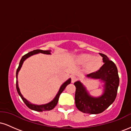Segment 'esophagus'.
Masks as SVG:
<instances>
[{"mask_svg": "<svg viewBox=\"0 0 131 131\" xmlns=\"http://www.w3.org/2000/svg\"><path fill=\"white\" fill-rule=\"evenodd\" d=\"M76 80V77L75 76H71V82H74Z\"/></svg>", "mask_w": 131, "mask_h": 131, "instance_id": "esophagus-1", "label": "esophagus"}]
</instances>
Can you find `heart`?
Here are the masks:
<instances>
[{"instance_id": "obj_1", "label": "heart", "mask_w": 131, "mask_h": 131, "mask_svg": "<svg viewBox=\"0 0 131 131\" xmlns=\"http://www.w3.org/2000/svg\"><path fill=\"white\" fill-rule=\"evenodd\" d=\"M75 62L78 64H84L85 71L89 73L97 72L103 65V60L101 57L85 53L79 54L75 57Z\"/></svg>"}]
</instances>
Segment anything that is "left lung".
Segmentation results:
<instances>
[{
    "label": "left lung",
    "mask_w": 131,
    "mask_h": 131,
    "mask_svg": "<svg viewBox=\"0 0 131 131\" xmlns=\"http://www.w3.org/2000/svg\"><path fill=\"white\" fill-rule=\"evenodd\" d=\"M103 58L104 64L99 71L88 74L85 77L97 79L103 83V93L99 97L91 95L85 86L80 81L75 82L76 87L75 103L81 112L89 114H99L103 112L113 103L116 97L119 84L118 69L106 55L99 53Z\"/></svg>",
    "instance_id": "left-lung-1"
}]
</instances>
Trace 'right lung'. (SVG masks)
I'll return each instance as SVG.
<instances>
[{
    "instance_id": "right-lung-1",
    "label": "right lung",
    "mask_w": 131,
    "mask_h": 131,
    "mask_svg": "<svg viewBox=\"0 0 131 131\" xmlns=\"http://www.w3.org/2000/svg\"><path fill=\"white\" fill-rule=\"evenodd\" d=\"M43 53L46 54V55H51V50H34L31 52H29L26 55H25L24 56L22 57L20 61H19L18 68L17 70H16V90H17L18 93L19 95L20 96L21 98L23 100V101L24 102V103L26 105V106L30 109L32 110L37 111V112H43V111H49L55 108V106H56L57 103H58V99H59L60 95L62 93V92L64 91V89L68 85L70 84L71 83V78H69L68 80H67L65 82L61 85L60 88L59 90H58V93H57L56 96L54 97V99L52 101H50L49 103H46V104H42V105H36V104H33V103H31V102L28 101L27 99H26L25 97L23 96V95L21 93L20 90H19V85H18V74L23 64L24 61H25L27 58H28L29 57L32 56V55H36L37 53Z\"/></svg>"
}]
</instances>
